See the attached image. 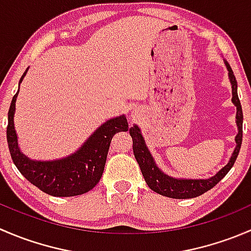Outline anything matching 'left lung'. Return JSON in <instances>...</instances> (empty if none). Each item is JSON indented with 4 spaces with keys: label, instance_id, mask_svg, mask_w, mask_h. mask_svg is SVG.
<instances>
[{
    "label": "left lung",
    "instance_id": "1",
    "mask_svg": "<svg viewBox=\"0 0 251 251\" xmlns=\"http://www.w3.org/2000/svg\"><path fill=\"white\" fill-rule=\"evenodd\" d=\"M225 64H226L227 70H228V78L232 85V102L237 107V115H235V119H237L235 123H237L238 126V133L235 136V144L237 146H235L234 151L232 153V156L228 163H227V165L224 166L215 176L206 179H188L175 178V177L164 174L156 166L151 151H148V147L146 146V142H144L143 136H142L140 127L137 125H133V127L130 128V135L133 141L132 148L135 158L137 160L138 165H140L142 175H143L147 184L155 193L174 199L196 198V197L201 196L205 192H207L212 187L216 186L226 176L227 173L231 170L232 166L234 165L235 159H237L238 154H239L243 140V111L237 93V80H235L233 72H232L231 67H229V64L226 60H225Z\"/></svg>",
    "mask_w": 251,
    "mask_h": 251
}]
</instances>
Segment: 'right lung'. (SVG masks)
Returning <instances> with one entry per match:
<instances>
[{"mask_svg":"<svg viewBox=\"0 0 251 251\" xmlns=\"http://www.w3.org/2000/svg\"><path fill=\"white\" fill-rule=\"evenodd\" d=\"M27 69L20 77L19 85ZM19 90L14 95L8 110L7 142L12 160L20 174L34 186L53 197H74L87 193L100 182L104 171L108 151L113 136L120 131H127L125 115L109 119L100 125L78 151L67 158L57 160H31L20 151L14 128V111Z\"/></svg>","mask_w":251,"mask_h":251,"instance_id":"add662e5","label":"right lung"}]
</instances>
